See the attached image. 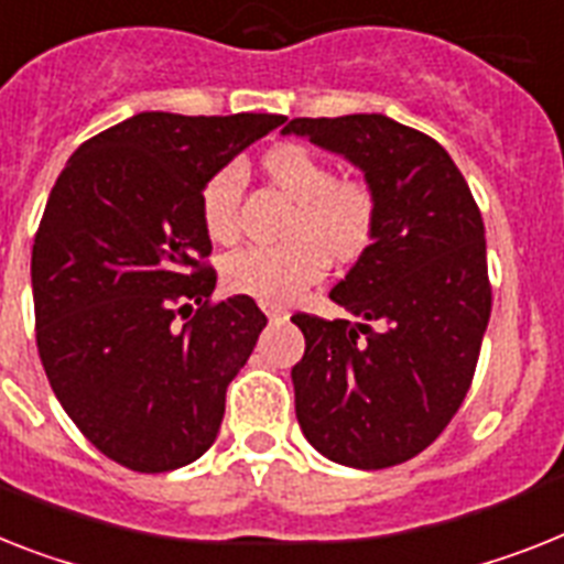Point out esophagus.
<instances>
[{"label":"esophagus","instance_id":"1","mask_svg":"<svg viewBox=\"0 0 564 564\" xmlns=\"http://www.w3.org/2000/svg\"><path fill=\"white\" fill-rule=\"evenodd\" d=\"M262 311L268 314V319H285L288 316V311L282 305H268V302L262 305Z\"/></svg>","mask_w":564,"mask_h":564}]
</instances>
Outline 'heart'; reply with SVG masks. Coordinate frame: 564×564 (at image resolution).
<instances>
[{
    "instance_id": "b5f03b06",
    "label": "heart",
    "mask_w": 564,
    "mask_h": 564,
    "mask_svg": "<svg viewBox=\"0 0 564 564\" xmlns=\"http://www.w3.org/2000/svg\"><path fill=\"white\" fill-rule=\"evenodd\" d=\"M268 178L296 202L279 245H250L225 259V282L268 305H288L332 259L355 262L375 241L380 204L369 181L337 178L334 166L300 143L271 149L262 161ZM245 170L227 164L204 181L202 221L209 239L236 241L241 232Z\"/></svg>"
}]
</instances>
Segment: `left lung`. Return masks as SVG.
Segmentation results:
<instances>
[{
    "label": "left lung",
    "mask_w": 564,
    "mask_h": 564,
    "mask_svg": "<svg viewBox=\"0 0 564 564\" xmlns=\"http://www.w3.org/2000/svg\"><path fill=\"white\" fill-rule=\"evenodd\" d=\"M282 132L346 155L380 204L375 241L332 291L362 323L291 316L305 334L296 417L325 458L394 467L438 438L476 375L492 308L481 209L446 149L392 118H293Z\"/></svg>",
    "instance_id": "left-lung-1"
}]
</instances>
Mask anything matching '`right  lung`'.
<instances>
[{
    "instance_id": "1",
    "label": "right lung",
    "mask_w": 564,
    "mask_h": 564,
    "mask_svg": "<svg viewBox=\"0 0 564 564\" xmlns=\"http://www.w3.org/2000/svg\"><path fill=\"white\" fill-rule=\"evenodd\" d=\"M282 115L141 111L88 138L51 189L31 253L36 351L77 430L120 467L202 458L227 386L268 325L213 302L202 187Z\"/></svg>"
}]
</instances>
